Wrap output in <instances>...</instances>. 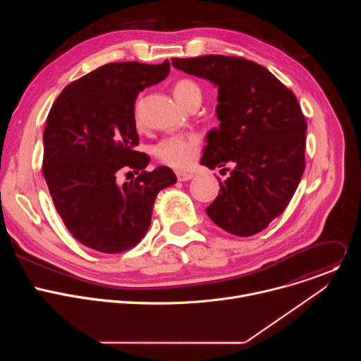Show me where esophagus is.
<instances>
[{
	"label": "esophagus",
	"mask_w": 361,
	"mask_h": 361,
	"mask_svg": "<svg viewBox=\"0 0 361 361\" xmlns=\"http://www.w3.org/2000/svg\"><path fill=\"white\" fill-rule=\"evenodd\" d=\"M177 178H178V181H188V180L194 178V174L184 173V171H177Z\"/></svg>",
	"instance_id": "obj_1"
}]
</instances>
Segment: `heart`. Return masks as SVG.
I'll list each match as a JSON object with an SVG mask.
<instances>
[{"mask_svg":"<svg viewBox=\"0 0 361 361\" xmlns=\"http://www.w3.org/2000/svg\"><path fill=\"white\" fill-rule=\"evenodd\" d=\"M174 98L185 109L194 101H201V90L200 87L188 78L180 80L173 87ZM200 149V138L194 134L187 135H176L169 137L160 141L154 154L157 159L174 169H188L194 164Z\"/></svg>","mask_w":361,"mask_h":361,"instance_id":"1","label":"heart"}]
</instances>
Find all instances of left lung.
<instances>
[{"mask_svg":"<svg viewBox=\"0 0 361 361\" xmlns=\"http://www.w3.org/2000/svg\"><path fill=\"white\" fill-rule=\"evenodd\" d=\"M173 66L217 87L219 128L207 133L201 166L220 171L209 217L223 230L248 237L264 230L288 205L305 163V118L293 91L257 63L202 56Z\"/></svg>","mask_w":361,"mask_h":361,"instance_id":"left-lung-1","label":"left lung"}]
</instances>
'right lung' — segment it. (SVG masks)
I'll list each match as a JSON object with an SVG mask.
<instances>
[{"instance_id": "add662e5", "label": "right lung", "mask_w": 361, "mask_h": 361, "mask_svg": "<svg viewBox=\"0 0 361 361\" xmlns=\"http://www.w3.org/2000/svg\"><path fill=\"white\" fill-rule=\"evenodd\" d=\"M169 73V60L106 64L68 84L51 107L44 178L67 230L88 248L116 254L138 244L159 191L177 183L166 166L147 171L149 157L135 151V98ZM124 168L139 176L120 185Z\"/></svg>"}]
</instances>
